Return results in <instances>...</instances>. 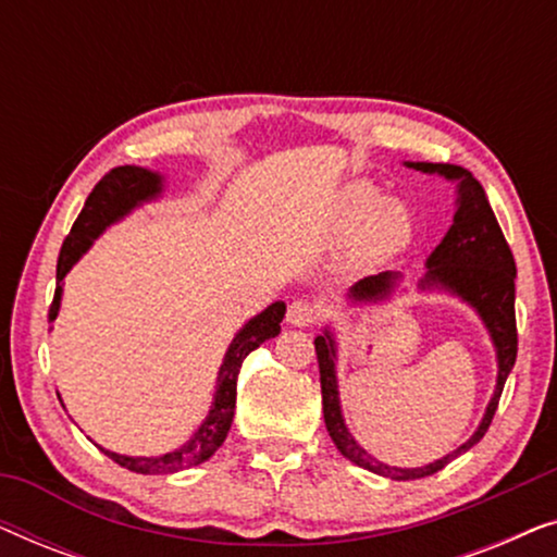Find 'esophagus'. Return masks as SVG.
<instances>
[{
	"label": "esophagus",
	"instance_id": "obj_1",
	"mask_svg": "<svg viewBox=\"0 0 557 557\" xmlns=\"http://www.w3.org/2000/svg\"><path fill=\"white\" fill-rule=\"evenodd\" d=\"M288 324L294 326H311L319 319V307L309 299H296L286 311Z\"/></svg>",
	"mask_w": 557,
	"mask_h": 557
}]
</instances>
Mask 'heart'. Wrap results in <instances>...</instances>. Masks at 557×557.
<instances>
[{
  "instance_id": "1",
  "label": "heart",
  "mask_w": 557,
  "mask_h": 557,
  "mask_svg": "<svg viewBox=\"0 0 557 557\" xmlns=\"http://www.w3.org/2000/svg\"><path fill=\"white\" fill-rule=\"evenodd\" d=\"M332 231L352 235L349 258L355 263H375L410 240L413 215L406 202L385 200L372 182H349L332 210Z\"/></svg>"
}]
</instances>
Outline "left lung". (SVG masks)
<instances>
[{
    "label": "left lung",
    "instance_id": "left-lung-1",
    "mask_svg": "<svg viewBox=\"0 0 557 557\" xmlns=\"http://www.w3.org/2000/svg\"><path fill=\"white\" fill-rule=\"evenodd\" d=\"M418 172L441 174V177L456 182V212L454 223L444 235V240L433 248V253L425 258V273L418 281L421 292H448L467 301L471 309L482 319L486 332H490L492 345L497 349V385L494 395L486 406V413L479 423L467 444H461L456 451L441 456V459L425 463L416 469L387 467L377 461L375 456L352 438V433L345 425L339 406L337 391V345L334 334L324 330L314 339L317 362H319V383H322V406H324V423L326 431L339 448L342 456L357 467L372 471V474L395 479V482H410V479H423L436 474L454 461L456 456L469 451L471 446L484 438L490 429L494 413H497L499 395L505 391L507 375L515 368L517 360V324H515V278L517 265L515 256L509 250L502 227L494 218L492 205L486 200L484 187L474 180V174L456 164H433V162H406ZM400 273L383 271L377 276H368L349 288V301L352 304H372L383 301L393 294L398 284Z\"/></svg>",
    "mask_w": 557,
    "mask_h": 557
}]
</instances>
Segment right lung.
<instances>
[{
    "label": "right lung",
    "mask_w": 557,
    "mask_h": 557,
    "mask_svg": "<svg viewBox=\"0 0 557 557\" xmlns=\"http://www.w3.org/2000/svg\"><path fill=\"white\" fill-rule=\"evenodd\" d=\"M164 189V180L159 172L144 170V166H116L94 187V193L88 195L86 205H83L78 220H75L71 233L63 240V248H60L58 258V286L55 296H52L50 304V322H55L58 309H60V296H63V278L65 273L78 263V258L86 253V250L94 246V240L101 235L106 227L119 223L121 218H126L128 212L139 205L157 200ZM286 314V304L276 301L271 304L269 309H263L261 314H256L250 322L243 326V330L235 334L231 347L223 357V364H220L218 372V385L215 395H212V406L208 410V418H205L200 429L195 431V436L174 448L170 454L162 456H121L113 451H101L124 467L128 471H136V474H174L180 469L197 467V463L208 461L212 454L223 446V441L231 431L233 413H235V385H238V372L240 364L246 360L248 352H253L256 347H261L265 339L276 337L281 332V319Z\"/></svg>",
    "instance_id": "1"
}]
</instances>
